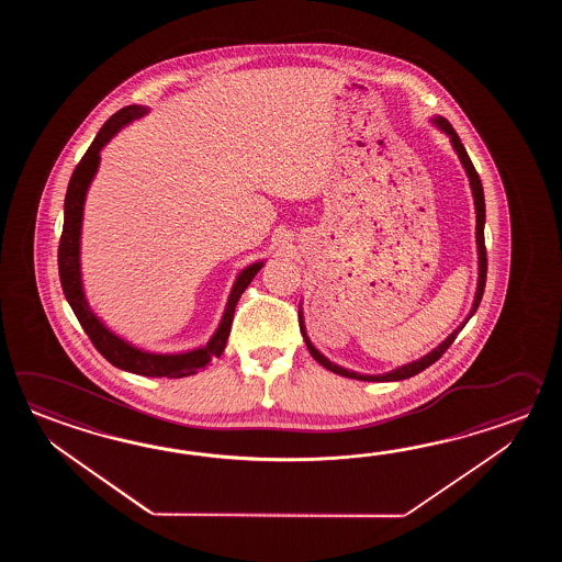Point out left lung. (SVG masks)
Masks as SVG:
<instances>
[{
    "mask_svg": "<svg viewBox=\"0 0 562 562\" xmlns=\"http://www.w3.org/2000/svg\"><path fill=\"white\" fill-rule=\"evenodd\" d=\"M434 122L442 128L448 136H450V140H452V146H454L456 153L460 156V162L464 165L467 168L468 179H470V187H472V194H474V204H476V243H477V289H476V297H474V305H472V311H470V315H468V319L474 315V311L477 310V305H480V301H482V295H484V286H486V271H488V259H486V245H484V218H486V206H484V191H482V182H480V177H477L476 168L472 165V160H470V156H468L467 148H464V144L460 143V136L456 134L454 128H452V124L448 122V120L442 119H434ZM467 322L462 323L458 329H456L454 334H450V337H446L440 346L436 347L434 351H430L428 356H424V358L418 359V361H412V363H407V366H402V368H397V370L390 371V373H383V375H361V373H356V371L346 370V368H339V366H335L331 363L329 359L322 356L313 344L310 341V337H307V331H305V325H303V315L299 313V327H301V334H303V339H305V344H307V349H310L311 356L313 359L317 361V363H322L323 368H327L329 371H334V373H339V375H344V378H351V380H361V382H397V380H407V378H412V375H418L419 371L426 370V368H430L431 363H436L438 359L442 358L443 353H446V349L454 344L456 337L458 334L462 331V327L467 325Z\"/></svg>",
    "mask_w": 562,
    "mask_h": 562,
    "instance_id": "left-lung-1",
    "label": "left lung"
}]
</instances>
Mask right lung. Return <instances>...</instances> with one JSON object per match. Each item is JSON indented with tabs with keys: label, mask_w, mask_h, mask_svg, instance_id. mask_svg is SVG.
<instances>
[{
	"label": "right lung",
	"mask_w": 562,
	"mask_h": 562,
	"mask_svg": "<svg viewBox=\"0 0 562 562\" xmlns=\"http://www.w3.org/2000/svg\"><path fill=\"white\" fill-rule=\"evenodd\" d=\"M148 112L144 106H126L119 110L114 116L104 122V126L95 134L94 143L86 150L78 167L74 168L72 179L66 191L64 201V228H61L60 247H58V271H60V283L64 295L68 299L78 322L82 325L86 335L94 344L95 349L104 358L116 366L120 370L146 375V378H187L192 373L204 370L211 359L221 358L223 349L227 346L231 325L235 307L239 303L243 291L249 286L252 277L259 273L263 263L249 265L235 281L231 297H228L227 310L223 315V322L218 325L213 339L204 347L194 351L177 353V356H162V353H148L143 349L132 347L128 341L120 339L119 335L112 334L104 327V323L95 317L92 310L86 303L85 291H82V279H80V228H82V213H85L86 191L94 179L95 170L100 165V150L102 146L126 126L132 120L140 119Z\"/></svg>",
	"instance_id": "obj_1"
}]
</instances>
